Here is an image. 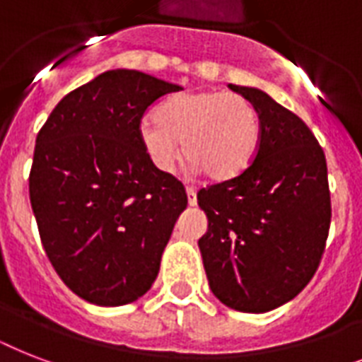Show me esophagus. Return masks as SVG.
Wrapping results in <instances>:
<instances>
[{"label": "esophagus", "instance_id": "esophagus-1", "mask_svg": "<svg viewBox=\"0 0 362 362\" xmlns=\"http://www.w3.org/2000/svg\"><path fill=\"white\" fill-rule=\"evenodd\" d=\"M186 193H187V203H189V206H195V204H197V192H195V187L186 186Z\"/></svg>", "mask_w": 362, "mask_h": 362}]
</instances>
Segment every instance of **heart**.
Returning a JSON list of instances; mask_svg holds the SVG:
<instances>
[{
    "mask_svg": "<svg viewBox=\"0 0 362 362\" xmlns=\"http://www.w3.org/2000/svg\"><path fill=\"white\" fill-rule=\"evenodd\" d=\"M141 142L159 170L175 167L184 142L186 158L210 180H231L257 156L261 118L252 101L238 93H182L159 105L153 120L142 122Z\"/></svg>",
    "mask_w": 362,
    "mask_h": 362,
    "instance_id": "1",
    "label": "heart"
}]
</instances>
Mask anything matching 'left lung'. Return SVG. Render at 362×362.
Segmentation results:
<instances>
[{
  "label": "left lung",
  "instance_id": "left-lung-1",
  "mask_svg": "<svg viewBox=\"0 0 362 362\" xmlns=\"http://www.w3.org/2000/svg\"><path fill=\"white\" fill-rule=\"evenodd\" d=\"M261 118V144L240 176L199 189L209 218L199 250L221 303L263 314L295 298L320 267L331 227L323 148L297 115L257 88L235 86Z\"/></svg>",
  "mask_w": 362,
  "mask_h": 362
}]
</instances>
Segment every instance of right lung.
<instances>
[{
  "mask_svg": "<svg viewBox=\"0 0 362 362\" xmlns=\"http://www.w3.org/2000/svg\"><path fill=\"white\" fill-rule=\"evenodd\" d=\"M180 90L141 71H107L67 93L37 135L30 201L42 247L88 303L129 304L158 276L187 195L148 158L141 120Z\"/></svg>",
  "mask_w": 362,
  "mask_h": 362,
  "instance_id": "right-lung-1",
  "label": "right lung"
}]
</instances>
